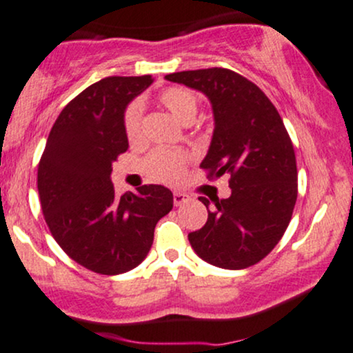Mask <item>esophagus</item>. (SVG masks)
<instances>
[{
    "mask_svg": "<svg viewBox=\"0 0 353 353\" xmlns=\"http://www.w3.org/2000/svg\"><path fill=\"white\" fill-rule=\"evenodd\" d=\"M189 195L184 194V192H174L172 194V201H174V205H182L184 202L189 201Z\"/></svg>",
    "mask_w": 353,
    "mask_h": 353,
    "instance_id": "obj_1",
    "label": "esophagus"
}]
</instances>
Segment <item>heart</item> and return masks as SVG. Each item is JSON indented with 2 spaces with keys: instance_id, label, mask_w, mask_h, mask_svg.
Returning a JSON list of instances; mask_svg holds the SVG:
<instances>
[{
  "instance_id": "heart-1",
  "label": "heart",
  "mask_w": 353,
  "mask_h": 353,
  "mask_svg": "<svg viewBox=\"0 0 353 353\" xmlns=\"http://www.w3.org/2000/svg\"><path fill=\"white\" fill-rule=\"evenodd\" d=\"M159 101L181 123H192L199 110V95L188 87H168L159 93ZM123 128L130 141L141 136L143 107L138 100L131 101L123 113ZM190 154L182 150L156 148L143 161V169L152 181L164 184H177L184 176Z\"/></svg>"
}]
</instances>
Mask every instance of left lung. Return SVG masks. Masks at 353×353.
<instances>
[{
  "mask_svg": "<svg viewBox=\"0 0 353 353\" xmlns=\"http://www.w3.org/2000/svg\"><path fill=\"white\" fill-rule=\"evenodd\" d=\"M209 97L215 130L201 168L207 179L228 176L232 195L214 197L209 219L189 233L194 252L210 265L243 270L278 245L298 199V168L278 110L243 75L230 69L184 70L165 75ZM209 209L207 197H199Z\"/></svg>",
  "mask_w": 353,
  "mask_h": 353,
  "instance_id": "left-lung-1",
  "label": "left lung"
}]
</instances>
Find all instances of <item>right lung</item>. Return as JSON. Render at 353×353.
<instances>
[{
  "instance_id": "1",
  "label": "right lung",
  "mask_w": 353,
  "mask_h": 353,
  "mask_svg": "<svg viewBox=\"0 0 353 353\" xmlns=\"http://www.w3.org/2000/svg\"><path fill=\"white\" fill-rule=\"evenodd\" d=\"M151 75L107 77L70 100L55 120L37 168L42 214L59 246L83 268L120 274L150 252L154 227L172 209V192L141 185L114 194L112 164L128 150L126 105Z\"/></svg>"
}]
</instances>
